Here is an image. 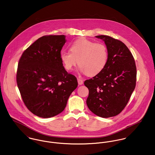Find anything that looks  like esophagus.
<instances>
[{"label": "esophagus", "mask_w": 155, "mask_h": 155, "mask_svg": "<svg viewBox=\"0 0 155 155\" xmlns=\"http://www.w3.org/2000/svg\"><path fill=\"white\" fill-rule=\"evenodd\" d=\"M77 81H78V83L79 85H82L83 84V81L82 79H81L80 78H77Z\"/></svg>", "instance_id": "obj_1"}]
</instances>
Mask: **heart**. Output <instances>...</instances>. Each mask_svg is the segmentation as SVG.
<instances>
[{
  "mask_svg": "<svg viewBox=\"0 0 155 155\" xmlns=\"http://www.w3.org/2000/svg\"><path fill=\"white\" fill-rule=\"evenodd\" d=\"M70 51H62L61 60L67 70H71L78 63L80 70L93 76L102 71L107 65L108 52L105 44L81 38L74 41Z\"/></svg>",
  "mask_w": 155,
  "mask_h": 155,
  "instance_id": "heart-1",
  "label": "heart"
}]
</instances>
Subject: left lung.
Wrapping results in <instances>:
<instances>
[{
  "label": "left lung",
  "mask_w": 155,
  "mask_h": 155,
  "mask_svg": "<svg viewBox=\"0 0 155 155\" xmlns=\"http://www.w3.org/2000/svg\"><path fill=\"white\" fill-rule=\"evenodd\" d=\"M95 37L104 41L108 57L104 69L84 81L89 90L86 103L95 115L108 118L119 114L129 102L136 87V67L123 42L109 36Z\"/></svg>",
  "instance_id": "1"
}]
</instances>
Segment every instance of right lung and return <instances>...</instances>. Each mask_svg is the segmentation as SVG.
Segmentation results:
<instances>
[{"label": "right lung", "instance_id": "add662e5", "mask_svg": "<svg viewBox=\"0 0 155 155\" xmlns=\"http://www.w3.org/2000/svg\"><path fill=\"white\" fill-rule=\"evenodd\" d=\"M65 36L45 35L24 51L16 72V82L25 105L36 116L49 118L61 113L77 78L65 71L61 51Z\"/></svg>", "mask_w": 155, "mask_h": 155}]
</instances>
